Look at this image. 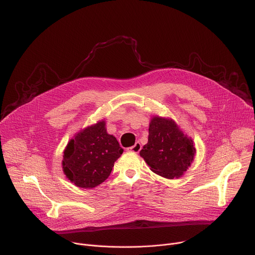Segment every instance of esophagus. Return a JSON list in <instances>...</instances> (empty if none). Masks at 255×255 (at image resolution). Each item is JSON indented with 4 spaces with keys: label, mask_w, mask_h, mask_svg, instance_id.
<instances>
[{
    "label": "esophagus",
    "mask_w": 255,
    "mask_h": 255,
    "mask_svg": "<svg viewBox=\"0 0 255 255\" xmlns=\"http://www.w3.org/2000/svg\"><path fill=\"white\" fill-rule=\"evenodd\" d=\"M140 149H141V144H140V142H138V141H136L133 146H131V147L128 148V150L133 151V152H138Z\"/></svg>",
    "instance_id": "34e87169"
}]
</instances>
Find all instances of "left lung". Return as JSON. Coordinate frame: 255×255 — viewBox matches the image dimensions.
<instances>
[{
  "instance_id": "8db88e82",
  "label": "left lung",
  "mask_w": 255,
  "mask_h": 255,
  "mask_svg": "<svg viewBox=\"0 0 255 255\" xmlns=\"http://www.w3.org/2000/svg\"><path fill=\"white\" fill-rule=\"evenodd\" d=\"M139 154L152 172L173 179L191 166L196 148L173 120L155 116L149 123L148 141Z\"/></svg>"
}]
</instances>
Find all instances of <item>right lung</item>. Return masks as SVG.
I'll return each instance as SVG.
<instances>
[{
  "label": "right lung",
  "instance_id": "right-lung-1",
  "mask_svg": "<svg viewBox=\"0 0 255 255\" xmlns=\"http://www.w3.org/2000/svg\"><path fill=\"white\" fill-rule=\"evenodd\" d=\"M123 150L116 137L107 132L106 122L100 121L78 132L67 143L63 172L79 188H95L110 176Z\"/></svg>",
  "mask_w": 255,
  "mask_h": 255
}]
</instances>
